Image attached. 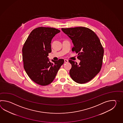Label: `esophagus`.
<instances>
[{
    "instance_id": "esophagus-1",
    "label": "esophagus",
    "mask_w": 123,
    "mask_h": 123,
    "mask_svg": "<svg viewBox=\"0 0 123 123\" xmlns=\"http://www.w3.org/2000/svg\"><path fill=\"white\" fill-rule=\"evenodd\" d=\"M64 63H68V60H66V59H65L64 60Z\"/></svg>"
}]
</instances>
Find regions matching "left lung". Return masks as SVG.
Segmentation results:
<instances>
[{
    "mask_svg": "<svg viewBox=\"0 0 123 123\" xmlns=\"http://www.w3.org/2000/svg\"><path fill=\"white\" fill-rule=\"evenodd\" d=\"M74 44L73 52L78 53L79 65L74 61L69 74L74 82L83 84L90 81L101 71L104 49L98 37L93 30L85 27L62 28Z\"/></svg>",
    "mask_w": 123,
    "mask_h": 123,
    "instance_id": "obj_1",
    "label": "left lung"
}]
</instances>
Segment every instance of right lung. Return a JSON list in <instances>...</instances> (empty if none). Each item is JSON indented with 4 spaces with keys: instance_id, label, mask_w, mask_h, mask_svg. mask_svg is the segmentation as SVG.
Segmentation results:
<instances>
[{
    "instance_id": "right-lung-1",
    "label": "right lung",
    "mask_w": 123,
    "mask_h": 123,
    "mask_svg": "<svg viewBox=\"0 0 123 123\" xmlns=\"http://www.w3.org/2000/svg\"><path fill=\"white\" fill-rule=\"evenodd\" d=\"M60 30L45 27L37 28L30 33L24 44L22 59L24 68L30 79L41 86L50 84L64 63L63 59L49 61L51 41Z\"/></svg>"
}]
</instances>
